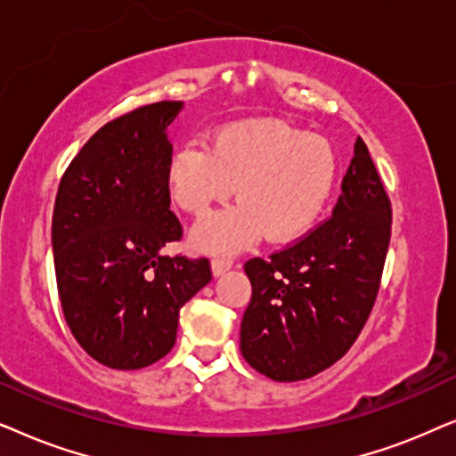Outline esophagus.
Returning a JSON list of instances; mask_svg holds the SVG:
<instances>
[{"mask_svg": "<svg viewBox=\"0 0 456 456\" xmlns=\"http://www.w3.org/2000/svg\"><path fill=\"white\" fill-rule=\"evenodd\" d=\"M233 266V260L227 258V256H216L212 258V273H215V277L223 275V273H227L229 269Z\"/></svg>", "mask_w": 456, "mask_h": 456, "instance_id": "obj_1", "label": "esophagus"}]
</instances>
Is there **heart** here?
I'll list each match as a JSON object with an SVG mask.
<instances>
[{
  "label": "heart",
  "mask_w": 456,
  "mask_h": 456,
  "mask_svg": "<svg viewBox=\"0 0 456 456\" xmlns=\"http://www.w3.org/2000/svg\"><path fill=\"white\" fill-rule=\"evenodd\" d=\"M338 183V158L323 137L283 120H244L218 129L210 145L190 142L168 160L173 202L204 216L232 198L229 210L204 218L191 240L200 250L232 254L260 233L269 241L305 235L323 215Z\"/></svg>",
  "instance_id": "heart-1"
}]
</instances>
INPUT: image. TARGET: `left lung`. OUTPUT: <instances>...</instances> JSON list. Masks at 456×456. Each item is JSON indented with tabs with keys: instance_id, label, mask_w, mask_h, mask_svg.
<instances>
[{
	"instance_id": "8db88e82",
	"label": "left lung",
	"mask_w": 456,
	"mask_h": 456,
	"mask_svg": "<svg viewBox=\"0 0 456 456\" xmlns=\"http://www.w3.org/2000/svg\"><path fill=\"white\" fill-rule=\"evenodd\" d=\"M392 233V204L359 137L333 215L244 271L252 298L241 319L248 365L300 381L342 359L378 298Z\"/></svg>"
}]
</instances>
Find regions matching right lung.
Wrapping results in <instances>:
<instances>
[{
    "mask_svg": "<svg viewBox=\"0 0 456 456\" xmlns=\"http://www.w3.org/2000/svg\"><path fill=\"white\" fill-rule=\"evenodd\" d=\"M183 102H156L110 120L60 181L52 248L72 336L110 369L148 367L175 346L179 308L212 279L208 258L165 256L183 235L171 210L167 126Z\"/></svg>",
    "mask_w": 456,
    "mask_h": 456,
    "instance_id": "1",
    "label": "right lung"
}]
</instances>
